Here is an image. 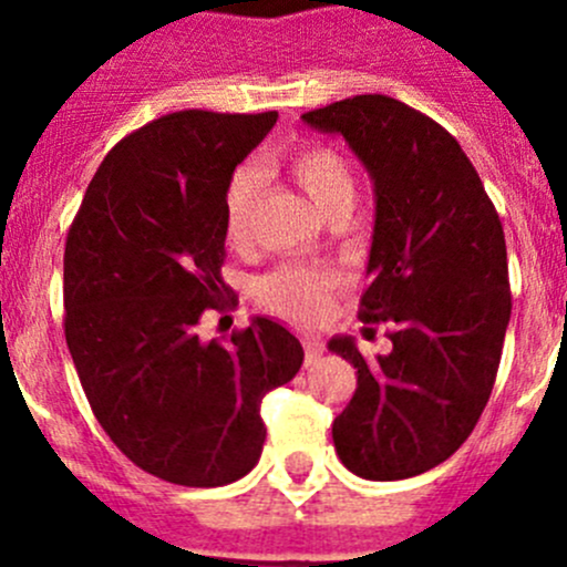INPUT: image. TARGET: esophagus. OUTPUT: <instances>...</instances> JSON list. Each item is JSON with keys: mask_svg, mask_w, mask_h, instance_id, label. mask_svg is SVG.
Returning a JSON list of instances; mask_svg holds the SVG:
<instances>
[{"mask_svg": "<svg viewBox=\"0 0 567 567\" xmlns=\"http://www.w3.org/2000/svg\"><path fill=\"white\" fill-rule=\"evenodd\" d=\"M301 346H305V362L307 364H316L318 359L323 357V351H326L323 342H320L318 337H310V334L301 337Z\"/></svg>", "mask_w": 567, "mask_h": 567, "instance_id": "obj_1", "label": "esophagus"}]
</instances>
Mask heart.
Wrapping results in <instances>:
<instances>
[{
    "label": "heart",
    "instance_id": "1",
    "mask_svg": "<svg viewBox=\"0 0 567 567\" xmlns=\"http://www.w3.org/2000/svg\"><path fill=\"white\" fill-rule=\"evenodd\" d=\"M285 167L323 219L340 225L351 216L359 197V177L340 151L312 142V145H301ZM257 188H260V181L255 169H238L227 183L225 238L236 249L251 241ZM337 285H340V277L331 268L285 262L260 277L257 296L277 316L296 320V323H312L326 316Z\"/></svg>",
    "mask_w": 567,
    "mask_h": 567
}]
</instances>
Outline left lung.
Returning a JSON list of instances; mask_svg holds the SVG:
<instances>
[{
    "label": "left lung",
    "mask_w": 567,
    "mask_h": 567,
    "mask_svg": "<svg viewBox=\"0 0 567 567\" xmlns=\"http://www.w3.org/2000/svg\"><path fill=\"white\" fill-rule=\"evenodd\" d=\"M301 117L346 136L373 177L359 318L392 340L375 359L351 337L329 342L357 368L334 450L364 480L414 477L466 442L494 390L513 307L499 214L458 140L403 101L353 95Z\"/></svg>",
    "instance_id": "left-lung-1"
}]
</instances>
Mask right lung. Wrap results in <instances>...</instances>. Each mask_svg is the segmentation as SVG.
<instances>
[{
  "instance_id": "1",
  "label": "right lung",
  "mask_w": 567,
  "mask_h": 567,
  "mask_svg": "<svg viewBox=\"0 0 567 567\" xmlns=\"http://www.w3.org/2000/svg\"><path fill=\"white\" fill-rule=\"evenodd\" d=\"M277 112L164 114L117 142L65 241V340L95 420L142 472L188 488L241 480L260 461V403L305 362L282 323L230 342L199 337L236 307L221 282L225 192Z\"/></svg>"
}]
</instances>
